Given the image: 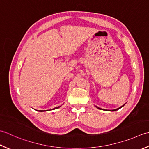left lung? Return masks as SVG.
Returning a JSON list of instances; mask_svg holds the SVG:
<instances>
[{
	"mask_svg": "<svg viewBox=\"0 0 149 149\" xmlns=\"http://www.w3.org/2000/svg\"><path fill=\"white\" fill-rule=\"evenodd\" d=\"M124 105H125V104L123 105L122 106H121V107H119V108H118V109H114V110H110V111H117V110H118V109H120V108H121V107H123ZM96 107L98 108V109H102L101 108H100V107ZM102 110H103V109H102Z\"/></svg>",
	"mask_w": 149,
	"mask_h": 149,
	"instance_id": "obj_1",
	"label": "left lung"
}]
</instances>
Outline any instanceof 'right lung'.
<instances>
[{"label": "right lung", "instance_id": "1", "mask_svg": "<svg viewBox=\"0 0 149 149\" xmlns=\"http://www.w3.org/2000/svg\"><path fill=\"white\" fill-rule=\"evenodd\" d=\"M60 107H59V106H58V107H54V109H52V110H53V109H58V108H59ZM49 111V110H45H45H44V111H42V110L41 111V110H40V111H39V112H44V111Z\"/></svg>", "mask_w": 149, "mask_h": 149}]
</instances>
